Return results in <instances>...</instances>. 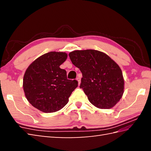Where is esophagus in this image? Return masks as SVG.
<instances>
[{"instance_id": "esophagus-1", "label": "esophagus", "mask_w": 151, "mask_h": 151, "mask_svg": "<svg viewBox=\"0 0 151 151\" xmlns=\"http://www.w3.org/2000/svg\"><path fill=\"white\" fill-rule=\"evenodd\" d=\"M76 81H78V85L81 84V78L80 77H77L76 78Z\"/></svg>"}]
</instances>
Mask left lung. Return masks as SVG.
<instances>
[{
	"instance_id": "1",
	"label": "left lung",
	"mask_w": 151,
	"mask_h": 151,
	"mask_svg": "<svg viewBox=\"0 0 151 151\" xmlns=\"http://www.w3.org/2000/svg\"><path fill=\"white\" fill-rule=\"evenodd\" d=\"M74 65L82 73L80 88L95 106L109 109L116 104L124 93L122 70L107 54L88 49L69 54Z\"/></svg>"
}]
</instances>
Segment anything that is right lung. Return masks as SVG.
<instances>
[{
  "mask_svg": "<svg viewBox=\"0 0 151 151\" xmlns=\"http://www.w3.org/2000/svg\"><path fill=\"white\" fill-rule=\"evenodd\" d=\"M67 58L65 52H48L34 60L25 71V96L34 107L45 113L63 108L78 86V81L67 79L66 70L60 67Z\"/></svg>",
  "mask_w": 151,
  "mask_h": 151,
  "instance_id": "add662e5",
  "label": "right lung"
}]
</instances>
